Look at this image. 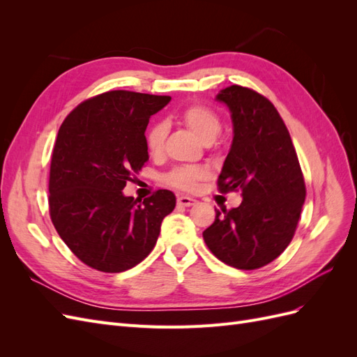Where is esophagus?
<instances>
[{
    "instance_id": "34e87169",
    "label": "esophagus",
    "mask_w": 357,
    "mask_h": 357,
    "mask_svg": "<svg viewBox=\"0 0 357 357\" xmlns=\"http://www.w3.org/2000/svg\"><path fill=\"white\" fill-rule=\"evenodd\" d=\"M177 204L181 205V207H192V205L197 204V199H193L190 197H178Z\"/></svg>"
}]
</instances>
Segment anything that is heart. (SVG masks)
Segmentation results:
<instances>
[{
  "mask_svg": "<svg viewBox=\"0 0 357 357\" xmlns=\"http://www.w3.org/2000/svg\"><path fill=\"white\" fill-rule=\"evenodd\" d=\"M181 121L195 134L204 144L213 143L222 132V121L219 114L210 107L190 105L181 113ZM168 126L164 122H158L149 128L146 134V147L152 155H159L164 149ZM207 171L202 167H180L172 169L165 177L169 186L181 190H195L199 181L207 178Z\"/></svg>",
  "mask_w": 357,
  "mask_h": 357,
  "instance_id": "heart-1",
  "label": "heart"
}]
</instances>
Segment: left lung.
Here are the masks:
<instances>
[{
    "mask_svg": "<svg viewBox=\"0 0 357 357\" xmlns=\"http://www.w3.org/2000/svg\"><path fill=\"white\" fill-rule=\"evenodd\" d=\"M215 100L226 104L234 138L218 180L220 192H241L240 207L215 210L202 232L211 253L226 265L257 269L282 255L294 238L305 183L287 128L273 102L232 84Z\"/></svg>",
    "mask_w": 357,
    "mask_h": 357,
    "instance_id": "1",
    "label": "left lung"
}]
</instances>
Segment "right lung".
<instances>
[{"label":"right lung","instance_id":"right-lung-1","mask_svg":"<svg viewBox=\"0 0 357 357\" xmlns=\"http://www.w3.org/2000/svg\"><path fill=\"white\" fill-rule=\"evenodd\" d=\"M171 96L110 91L79 104L53 147L49 208L62 241L83 264L122 273L153 250L176 195L160 189L142 201L123 195L149 160L146 128Z\"/></svg>","mask_w":357,"mask_h":357}]
</instances>
